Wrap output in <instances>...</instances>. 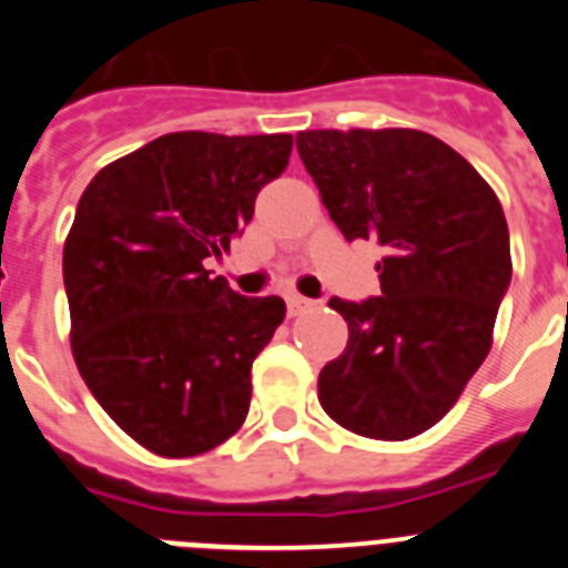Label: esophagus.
<instances>
[{"label":"esophagus","mask_w":568,"mask_h":568,"mask_svg":"<svg viewBox=\"0 0 568 568\" xmlns=\"http://www.w3.org/2000/svg\"><path fill=\"white\" fill-rule=\"evenodd\" d=\"M310 307H315V301L301 298V295H290V298H287V313L290 315H301L304 310H310Z\"/></svg>","instance_id":"34e87169"}]
</instances>
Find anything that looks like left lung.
<instances>
[{"mask_svg":"<svg viewBox=\"0 0 568 568\" xmlns=\"http://www.w3.org/2000/svg\"><path fill=\"white\" fill-rule=\"evenodd\" d=\"M295 148L344 239L386 250L381 295L329 298L349 341L321 369V406L364 438H415L489 355L511 281L504 207L464 155L424 130H304Z\"/></svg>","mask_w":568,"mask_h":568,"instance_id":"1","label":"left lung"}]
</instances>
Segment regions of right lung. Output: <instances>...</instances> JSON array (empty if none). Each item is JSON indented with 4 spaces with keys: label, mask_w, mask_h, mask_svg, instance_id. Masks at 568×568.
I'll list each match as a JSON object with an SVG mask.
<instances>
[{
    "label": "right lung",
    "mask_w": 568,
    "mask_h": 568,
    "mask_svg": "<svg viewBox=\"0 0 568 568\" xmlns=\"http://www.w3.org/2000/svg\"><path fill=\"white\" fill-rule=\"evenodd\" d=\"M290 150V133H168L79 199L62 255L73 358L104 413L162 458L207 453L247 418L253 361L287 307L244 298L204 264L227 253Z\"/></svg>",
    "instance_id": "add662e5"
}]
</instances>
